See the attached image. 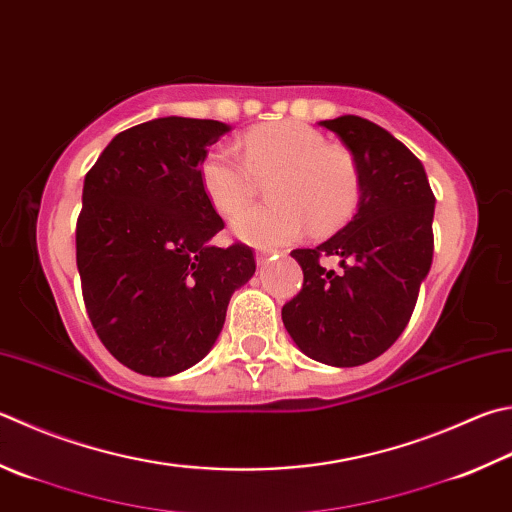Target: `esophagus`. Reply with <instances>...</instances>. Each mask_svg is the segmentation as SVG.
Instances as JSON below:
<instances>
[{
    "instance_id": "esophagus-1",
    "label": "esophagus",
    "mask_w": 512,
    "mask_h": 512,
    "mask_svg": "<svg viewBox=\"0 0 512 512\" xmlns=\"http://www.w3.org/2000/svg\"><path fill=\"white\" fill-rule=\"evenodd\" d=\"M269 256H272V254L265 252V249H260V252H256V263H258V265H265L267 260H269Z\"/></svg>"
}]
</instances>
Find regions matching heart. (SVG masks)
Segmentation results:
<instances>
[{
  "label": "heart",
  "instance_id": "1",
  "mask_svg": "<svg viewBox=\"0 0 512 512\" xmlns=\"http://www.w3.org/2000/svg\"><path fill=\"white\" fill-rule=\"evenodd\" d=\"M243 156L227 147L209 149L200 160L202 194L220 216H235L253 197L255 178H270L267 206L241 212L234 234L247 245L292 243L310 227L323 236L352 218L361 196L352 156L330 147L321 131L298 120L260 124L243 136Z\"/></svg>",
  "mask_w": 512,
  "mask_h": 512
}]
</instances>
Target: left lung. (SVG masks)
I'll return each instance as SVG.
<instances>
[{
  "instance_id": "1",
  "label": "left lung",
  "mask_w": 512,
  "mask_h": 512,
  "mask_svg": "<svg viewBox=\"0 0 512 512\" xmlns=\"http://www.w3.org/2000/svg\"><path fill=\"white\" fill-rule=\"evenodd\" d=\"M339 136L359 171L354 218L314 249H294L303 289L283 305L298 350L334 368L381 356L399 339L417 305L435 252V196L421 160L359 115L318 122ZM336 255L341 273L320 265Z\"/></svg>"
}]
</instances>
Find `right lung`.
<instances>
[{
	"label": "right lung",
	"mask_w": 512,
	"mask_h": 512,
	"mask_svg": "<svg viewBox=\"0 0 512 512\" xmlns=\"http://www.w3.org/2000/svg\"><path fill=\"white\" fill-rule=\"evenodd\" d=\"M227 131L178 115L142 122L118 133L84 178L75 229L84 305L106 350L133 372L171 376L205 359L231 294L256 272L247 245H211L225 223L198 167Z\"/></svg>",
	"instance_id": "obj_1"
}]
</instances>
